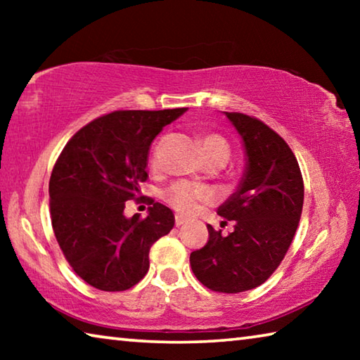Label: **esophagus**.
Returning a JSON list of instances; mask_svg holds the SVG:
<instances>
[{"label":"esophagus","mask_w":360,"mask_h":360,"mask_svg":"<svg viewBox=\"0 0 360 360\" xmlns=\"http://www.w3.org/2000/svg\"><path fill=\"white\" fill-rule=\"evenodd\" d=\"M187 221L182 216H176V219H174V224H176V227H181V225H184Z\"/></svg>","instance_id":"esophagus-1"}]
</instances>
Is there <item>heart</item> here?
Wrapping results in <instances>:
<instances>
[{"label":"heart","mask_w":360,"mask_h":360,"mask_svg":"<svg viewBox=\"0 0 360 360\" xmlns=\"http://www.w3.org/2000/svg\"><path fill=\"white\" fill-rule=\"evenodd\" d=\"M202 148L203 154L208 163H216L219 167H224L230 158V144L227 139L222 138L216 133H210L202 138ZM157 162V152L152 163L155 165ZM210 197V192L205 187L193 184L188 181H176L172 186H168L165 191L162 192V198L172 206L174 211L181 212V214H188L195 210V206L200 200H206Z\"/></svg>","instance_id":"obj_1"}]
</instances>
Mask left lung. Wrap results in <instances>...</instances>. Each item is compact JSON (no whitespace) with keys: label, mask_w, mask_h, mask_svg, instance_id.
Returning a JSON list of instances; mask_svg holds the SVG:
<instances>
[{"label":"left lung","mask_w":360,"mask_h":360,"mask_svg":"<svg viewBox=\"0 0 360 360\" xmlns=\"http://www.w3.org/2000/svg\"><path fill=\"white\" fill-rule=\"evenodd\" d=\"M243 139L246 168L235 193L217 208L233 221L222 236L208 225L210 240L191 254L193 275L206 288L238 294L265 283L294 240L303 208V178L288 143L264 122L224 112Z\"/></svg>","instance_id":"obj_1"}]
</instances>
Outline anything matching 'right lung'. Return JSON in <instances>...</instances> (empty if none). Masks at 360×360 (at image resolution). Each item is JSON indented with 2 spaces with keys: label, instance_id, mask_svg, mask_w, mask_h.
Returning a JSON list of instances; mask_svg holds the SVG:
<instances>
[{
  "label": "right lung",
  "instance_id": "right-lung-1",
  "mask_svg": "<svg viewBox=\"0 0 360 360\" xmlns=\"http://www.w3.org/2000/svg\"><path fill=\"white\" fill-rule=\"evenodd\" d=\"M186 111H114L82 127L60 154L49 181L53 233L76 275L95 289L138 284L150 246L173 229L165 205L152 202L146 219L125 217L124 208L148 179L150 143Z\"/></svg>",
  "mask_w": 360,
  "mask_h": 360
}]
</instances>
